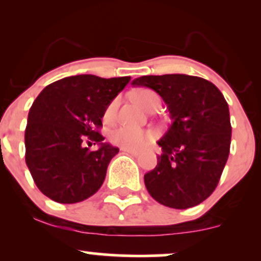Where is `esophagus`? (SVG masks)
I'll use <instances>...</instances> for the list:
<instances>
[{"mask_svg":"<svg viewBox=\"0 0 261 261\" xmlns=\"http://www.w3.org/2000/svg\"><path fill=\"white\" fill-rule=\"evenodd\" d=\"M124 152H127V153L133 154V155H139L140 151H136V149H128V148H121Z\"/></svg>","mask_w":261,"mask_h":261,"instance_id":"obj_1","label":"esophagus"}]
</instances>
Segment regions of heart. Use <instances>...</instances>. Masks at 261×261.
Masks as SVG:
<instances>
[{
    "mask_svg": "<svg viewBox=\"0 0 261 261\" xmlns=\"http://www.w3.org/2000/svg\"><path fill=\"white\" fill-rule=\"evenodd\" d=\"M135 98L145 109L151 112L154 108L161 106V98L157 93L151 91V89H142L135 93ZM119 99H114L107 107L106 113H104V119L106 120H113L115 118L116 110H118ZM153 133L148 130H142V128L131 127V126H121L114 130L110 134V141L116 146H120L121 148L137 149L145 146L153 139Z\"/></svg>",
    "mask_w": 261,
    "mask_h": 261,
    "instance_id": "1",
    "label": "heart"
}]
</instances>
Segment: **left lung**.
<instances>
[{"instance_id": "1", "label": "left lung", "mask_w": 261, "mask_h": 261, "mask_svg": "<svg viewBox=\"0 0 261 261\" xmlns=\"http://www.w3.org/2000/svg\"><path fill=\"white\" fill-rule=\"evenodd\" d=\"M134 86L148 87L161 95L172 124L158 141L162 154L145 174V185L155 201L184 210L214 193L228 160V104L214 83L188 74L142 76Z\"/></svg>"}]
</instances>
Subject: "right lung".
<instances>
[{
  "mask_svg": "<svg viewBox=\"0 0 261 261\" xmlns=\"http://www.w3.org/2000/svg\"><path fill=\"white\" fill-rule=\"evenodd\" d=\"M130 80L77 74L46 86L38 95L25 127V163L44 195L76 203L99 190L119 148L103 142L98 128L107 107ZM88 139L100 145L97 151L85 147Z\"/></svg>",
  "mask_w": 261,
  "mask_h": 261,
  "instance_id": "right-lung-1",
  "label": "right lung"
}]
</instances>
